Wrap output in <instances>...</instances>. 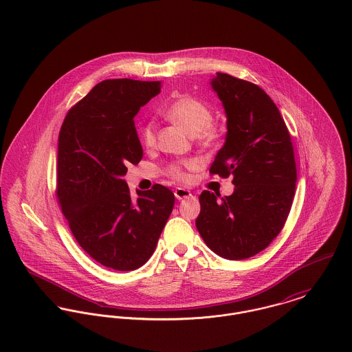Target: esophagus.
I'll list each match as a JSON object with an SVG mask.
<instances>
[{
	"instance_id": "obj_1",
	"label": "esophagus",
	"mask_w": 352,
	"mask_h": 352,
	"mask_svg": "<svg viewBox=\"0 0 352 352\" xmlns=\"http://www.w3.org/2000/svg\"><path fill=\"white\" fill-rule=\"evenodd\" d=\"M174 195H175V198H177V199H185V198L192 197V193H190V190H188V189L177 188V189L174 190Z\"/></svg>"
}]
</instances>
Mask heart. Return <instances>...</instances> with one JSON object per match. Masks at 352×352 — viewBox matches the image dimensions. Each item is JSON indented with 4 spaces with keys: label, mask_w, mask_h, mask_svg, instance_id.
<instances>
[{
    "label": "heart",
    "mask_w": 352,
    "mask_h": 352,
    "mask_svg": "<svg viewBox=\"0 0 352 352\" xmlns=\"http://www.w3.org/2000/svg\"><path fill=\"white\" fill-rule=\"evenodd\" d=\"M164 116L173 122L185 128L189 133H195L202 142H210L217 135L216 125L210 121L212 111L206 102L190 94H184L175 98L166 109ZM139 138L146 148H153L157 143L155 124L153 121H146L139 129ZM197 162L185 160L171 163L167 167V175L177 181L188 179V170L195 168Z\"/></svg>",
    "instance_id": "obj_1"
}]
</instances>
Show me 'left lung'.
Segmentation results:
<instances>
[{"mask_svg": "<svg viewBox=\"0 0 352 352\" xmlns=\"http://www.w3.org/2000/svg\"><path fill=\"white\" fill-rule=\"evenodd\" d=\"M212 87L227 113V139L209 173L234 177V192L217 199L204 190L195 227L217 255L247 259L282 231L296 192L297 167L289 129L258 85L216 73Z\"/></svg>", "mask_w": 352, "mask_h": 352, "instance_id": "1", "label": "left lung"}]
</instances>
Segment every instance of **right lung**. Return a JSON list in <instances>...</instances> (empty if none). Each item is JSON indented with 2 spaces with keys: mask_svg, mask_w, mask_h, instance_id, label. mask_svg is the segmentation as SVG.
Masks as SVG:
<instances>
[{
  "mask_svg": "<svg viewBox=\"0 0 352 352\" xmlns=\"http://www.w3.org/2000/svg\"><path fill=\"white\" fill-rule=\"evenodd\" d=\"M160 87V80L105 79L67 112L58 138L60 210L82 250L118 272L151 258L175 201L159 184L132 199L122 179L143 157L133 118Z\"/></svg>",
  "mask_w": 352,
  "mask_h": 352,
  "instance_id": "add662e5",
  "label": "right lung"
}]
</instances>
